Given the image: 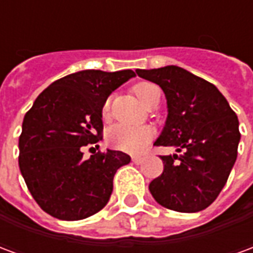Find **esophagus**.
<instances>
[{
	"label": "esophagus",
	"instance_id": "esophagus-1",
	"mask_svg": "<svg viewBox=\"0 0 253 253\" xmlns=\"http://www.w3.org/2000/svg\"><path fill=\"white\" fill-rule=\"evenodd\" d=\"M143 160H145V157H141V156H134V157H132V163L139 165V164H142Z\"/></svg>",
	"mask_w": 253,
	"mask_h": 253
}]
</instances>
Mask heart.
<instances>
[{"label": "heart", "mask_w": 253, "mask_h": 253, "mask_svg": "<svg viewBox=\"0 0 253 253\" xmlns=\"http://www.w3.org/2000/svg\"><path fill=\"white\" fill-rule=\"evenodd\" d=\"M154 88H157L156 85L149 83L137 84L132 90L138 97L141 103H145V100L148 99V96ZM110 110V101H107L103 107V114L107 115ZM108 142L114 148L119 149L122 152L127 153H139L146 145H148L152 138H153V131L148 126H130V125H115L112 126L107 132Z\"/></svg>", "instance_id": "obj_1"}]
</instances>
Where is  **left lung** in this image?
<instances>
[{
    "label": "left lung",
    "instance_id": "1",
    "mask_svg": "<svg viewBox=\"0 0 253 253\" xmlns=\"http://www.w3.org/2000/svg\"><path fill=\"white\" fill-rule=\"evenodd\" d=\"M164 90L168 116L156 146L180 156H160L163 173L149 184L157 203L179 212L201 211L217 199L237 159L239 119L222 93L179 66L135 70Z\"/></svg>",
    "mask_w": 253,
    "mask_h": 253
}]
</instances>
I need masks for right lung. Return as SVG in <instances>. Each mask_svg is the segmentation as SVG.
Segmentation results:
<instances>
[{"label":"right lung","instance_id":"obj_1","mask_svg":"<svg viewBox=\"0 0 253 253\" xmlns=\"http://www.w3.org/2000/svg\"><path fill=\"white\" fill-rule=\"evenodd\" d=\"M132 77V70L73 73L44 89L25 114L19 167L31 195L47 214L78 221L108 203L116 170L131 159L108 149L85 160L81 146L101 138L105 101Z\"/></svg>","mask_w":253,"mask_h":253}]
</instances>
